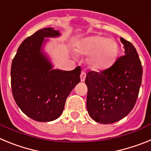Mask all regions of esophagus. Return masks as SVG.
I'll return each instance as SVG.
<instances>
[{"label": "esophagus", "mask_w": 151, "mask_h": 151, "mask_svg": "<svg viewBox=\"0 0 151 151\" xmlns=\"http://www.w3.org/2000/svg\"><path fill=\"white\" fill-rule=\"evenodd\" d=\"M85 78H86V73H85V72L82 71L81 75H80V78H81V81H82V82H84V81L85 80Z\"/></svg>", "instance_id": "obj_1"}]
</instances>
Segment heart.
I'll return each instance as SVG.
<instances>
[{"label": "heart", "instance_id": "heart-1", "mask_svg": "<svg viewBox=\"0 0 151 151\" xmlns=\"http://www.w3.org/2000/svg\"><path fill=\"white\" fill-rule=\"evenodd\" d=\"M80 54L88 56V61L92 69L103 70L110 67L118 57L119 45L115 40L101 35L84 38L77 43Z\"/></svg>", "mask_w": 151, "mask_h": 151}]
</instances>
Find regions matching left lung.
<instances>
[{
    "label": "left lung",
    "mask_w": 151,
    "mask_h": 151,
    "mask_svg": "<svg viewBox=\"0 0 151 151\" xmlns=\"http://www.w3.org/2000/svg\"><path fill=\"white\" fill-rule=\"evenodd\" d=\"M125 55L101 73L86 75L87 110L94 121L110 124L129 114L135 104L142 79V66L133 45L123 38Z\"/></svg>",
    "instance_id": "obj_1"
}]
</instances>
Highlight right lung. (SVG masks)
Listing matches in <instances>:
<instances>
[{"label":"right lung","mask_w":151,"mask_h":151,"mask_svg":"<svg viewBox=\"0 0 151 151\" xmlns=\"http://www.w3.org/2000/svg\"><path fill=\"white\" fill-rule=\"evenodd\" d=\"M60 35L58 30L44 28L22 42L11 66V88L17 104L29 118L50 122L60 116L66 98L80 82L81 67L71 71L53 69L44 54L47 39Z\"/></svg>","instance_id":"right-lung-1"}]
</instances>
